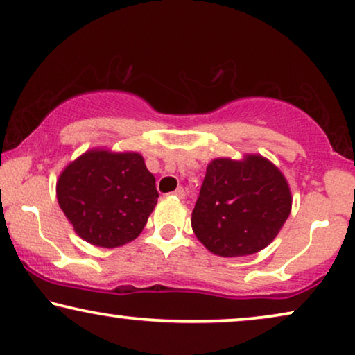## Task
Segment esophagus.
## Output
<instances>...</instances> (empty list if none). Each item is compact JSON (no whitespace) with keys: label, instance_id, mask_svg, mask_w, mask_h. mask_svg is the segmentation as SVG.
I'll use <instances>...</instances> for the list:
<instances>
[{"label":"esophagus","instance_id":"1","mask_svg":"<svg viewBox=\"0 0 355 355\" xmlns=\"http://www.w3.org/2000/svg\"><path fill=\"white\" fill-rule=\"evenodd\" d=\"M172 194H173V196H175V198L183 199V198H184V189H183L182 187H178V188L175 189V191H173Z\"/></svg>","mask_w":355,"mask_h":355}]
</instances>
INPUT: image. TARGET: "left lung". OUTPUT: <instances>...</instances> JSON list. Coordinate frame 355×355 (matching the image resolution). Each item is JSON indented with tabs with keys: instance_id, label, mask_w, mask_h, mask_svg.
<instances>
[{
	"instance_id": "left-lung-1",
	"label": "left lung",
	"mask_w": 355,
	"mask_h": 355,
	"mask_svg": "<svg viewBox=\"0 0 355 355\" xmlns=\"http://www.w3.org/2000/svg\"><path fill=\"white\" fill-rule=\"evenodd\" d=\"M291 204L286 178L267 157H217L207 164L191 227L216 256H251L277 238Z\"/></svg>"
}]
</instances>
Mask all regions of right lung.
Segmentation results:
<instances>
[{"instance_id": "right-lung-1", "label": "right lung", "mask_w": 355, "mask_h": 355, "mask_svg": "<svg viewBox=\"0 0 355 355\" xmlns=\"http://www.w3.org/2000/svg\"><path fill=\"white\" fill-rule=\"evenodd\" d=\"M56 196L80 238L111 249L138 238L159 193L141 154L93 148L59 173Z\"/></svg>"}]
</instances>
